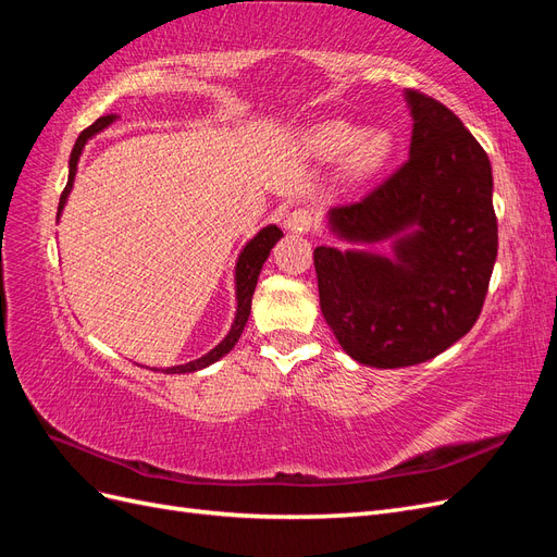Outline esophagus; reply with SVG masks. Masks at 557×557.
I'll return each mask as SVG.
<instances>
[{"mask_svg":"<svg viewBox=\"0 0 557 557\" xmlns=\"http://www.w3.org/2000/svg\"><path fill=\"white\" fill-rule=\"evenodd\" d=\"M283 225H285V230L293 232V234H309L315 225V215L309 209H295V211L285 215Z\"/></svg>","mask_w":557,"mask_h":557,"instance_id":"1","label":"esophagus"}]
</instances>
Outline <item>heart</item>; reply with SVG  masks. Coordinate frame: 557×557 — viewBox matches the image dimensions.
<instances>
[{
	"label": "heart",
	"instance_id": "1",
	"mask_svg": "<svg viewBox=\"0 0 557 557\" xmlns=\"http://www.w3.org/2000/svg\"><path fill=\"white\" fill-rule=\"evenodd\" d=\"M307 146L320 160L344 156V172L350 181H369L381 174L395 153L393 132L385 127L360 129L346 121H323L309 129Z\"/></svg>",
	"mask_w": 557,
	"mask_h": 557
}]
</instances>
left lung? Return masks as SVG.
I'll return each instance as SVG.
<instances>
[{
    "instance_id": "1",
    "label": "left lung",
    "mask_w": 557,
    "mask_h": 557,
    "mask_svg": "<svg viewBox=\"0 0 557 557\" xmlns=\"http://www.w3.org/2000/svg\"><path fill=\"white\" fill-rule=\"evenodd\" d=\"M404 99L409 160L362 201L327 211L330 232L350 248L313 250L330 330L352 360L376 369L420 364L462 339L497 258L485 150L442 102L416 90ZM383 240L391 257L373 250Z\"/></svg>"
}]
</instances>
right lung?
<instances>
[{
    "label": "right lung",
    "mask_w": 557,
    "mask_h": 557,
    "mask_svg": "<svg viewBox=\"0 0 557 557\" xmlns=\"http://www.w3.org/2000/svg\"><path fill=\"white\" fill-rule=\"evenodd\" d=\"M115 121V115H102L99 121H95L88 129H83L78 134V139L72 148V158H70V178H66L64 190L60 195V207H58V221H60V213L66 205V197H70L72 188H74V178H76V170H78V160L83 148L86 144L99 134L102 129H107L111 123ZM283 237V232L276 225H267L262 227L256 237H252L244 250L239 252V260L237 267H234V290H237V313H234V323L230 327V332L225 334V339L218 344L215 348H211L207 356H201L193 362H185V364H176V367H166L162 369L164 374H188V372H197V369H205L213 362H218L221 358H225L227 352L234 348V344L239 342V336L248 323V315H250V301H252V293H256V285H258V276L262 272V264L269 258V250L276 246V242Z\"/></svg>",
    "instance_id": "obj_1"
}]
</instances>
